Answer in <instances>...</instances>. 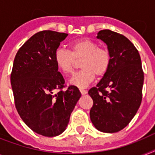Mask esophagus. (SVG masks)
Here are the masks:
<instances>
[{"instance_id":"obj_1","label":"esophagus","mask_w":155,"mask_h":155,"mask_svg":"<svg viewBox=\"0 0 155 155\" xmlns=\"http://www.w3.org/2000/svg\"><path fill=\"white\" fill-rule=\"evenodd\" d=\"M80 92H81V94L82 95H86L87 93V90H84V89H82V88H80Z\"/></svg>"}]
</instances>
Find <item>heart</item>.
Segmentation results:
<instances>
[{
  "mask_svg": "<svg viewBox=\"0 0 155 155\" xmlns=\"http://www.w3.org/2000/svg\"><path fill=\"white\" fill-rule=\"evenodd\" d=\"M82 69L75 73L70 83L78 87H86L97 75H104L110 67L111 55L104 47H98L97 42L84 38L71 42L69 51L58 48L54 53L57 67L65 74L72 72L75 59H80Z\"/></svg>",
  "mask_w": 155,
  "mask_h": 155,
  "instance_id": "obj_1",
  "label": "heart"
}]
</instances>
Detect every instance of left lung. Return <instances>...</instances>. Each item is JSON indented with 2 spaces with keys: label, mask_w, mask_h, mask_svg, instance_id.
Returning a JSON list of instances; mask_svg holds the SVG:
<instances>
[{
  "label": "left lung",
  "mask_w": 155,
  "mask_h": 155,
  "mask_svg": "<svg viewBox=\"0 0 155 155\" xmlns=\"http://www.w3.org/2000/svg\"><path fill=\"white\" fill-rule=\"evenodd\" d=\"M102 40L111 55L110 67L88 94L93 100L90 118L97 130L116 133L131 121L142 102L144 73L140 54L124 35L101 30Z\"/></svg>",
  "instance_id": "8db88e82"
}]
</instances>
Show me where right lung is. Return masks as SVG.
Masks as SVG:
<instances>
[{"label": "right lung", "instance_id": "right-lung-1", "mask_svg": "<svg viewBox=\"0 0 155 155\" xmlns=\"http://www.w3.org/2000/svg\"><path fill=\"white\" fill-rule=\"evenodd\" d=\"M68 34L52 30L36 33L18 50L10 81L18 114L28 127L45 137L61 134L81 97L58 71L54 53Z\"/></svg>", "mask_w": 155, "mask_h": 155}]
</instances>
